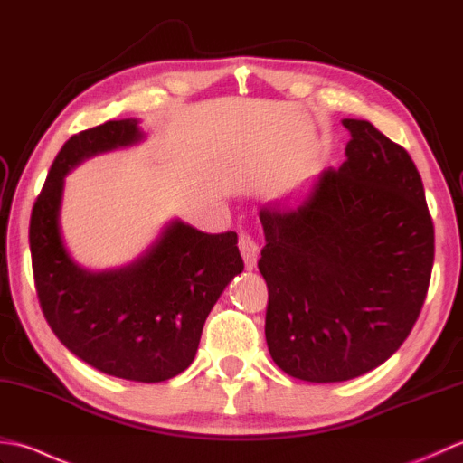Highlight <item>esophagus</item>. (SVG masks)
I'll return each mask as SVG.
<instances>
[{"mask_svg":"<svg viewBox=\"0 0 463 463\" xmlns=\"http://www.w3.org/2000/svg\"><path fill=\"white\" fill-rule=\"evenodd\" d=\"M239 249H241V254H242L244 267H247L249 270H252L254 267H257L259 252H260L257 241H254V239L250 237V234L241 232V237H239Z\"/></svg>","mask_w":463,"mask_h":463,"instance_id":"esophagus-1","label":"esophagus"}]
</instances>
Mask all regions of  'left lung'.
Listing matches in <instances>:
<instances>
[{"label": "left lung", "mask_w": 463, "mask_h": 463, "mask_svg": "<svg viewBox=\"0 0 463 463\" xmlns=\"http://www.w3.org/2000/svg\"><path fill=\"white\" fill-rule=\"evenodd\" d=\"M348 159L307 194L262 206L259 270L269 287L274 364L307 382L362 376L394 354L420 317L434 224L404 146L370 121L342 119Z\"/></svg>", "instance_id": "obj_1"}]
</instances>
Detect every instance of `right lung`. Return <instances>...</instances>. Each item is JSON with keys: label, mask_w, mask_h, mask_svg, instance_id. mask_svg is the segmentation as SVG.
<instances>
[{"label": "right lung", "mask_w": 463, "mask_h": 463, "mask_svg": "<svg viewBox=\"0 0 463 463\" xmlns=\"http://www.w3.org/2000/svg\"><path fill=\"white\" fill-rule=\"evenodd\" d=\"M143 139L139 119L73 135L33 204L29 249L39 304L63 346L109 376L151 383L191 366L206 317L244 262L237 232L206 234L181 219L125 267L90 270L73 260L59 221L65 175Z\"/></svg>", "instance_id": "right-lung-1"}]
</instances>
